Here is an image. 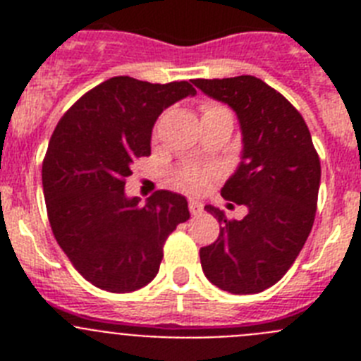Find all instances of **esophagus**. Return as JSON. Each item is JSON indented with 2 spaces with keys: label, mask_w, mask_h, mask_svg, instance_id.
Masks as SVG:
<instances>
[{
  "label": "esophagus",
  "mask_w": 361,
  "mask_h": 361,
  "mask_svg": "<svg viewBox=\"0 0 361 361\" xmlns=\"http://www.w3.org/2000/svg\"><path fill=\"white\" fill-rule=\"evenodd\" d=\"M204 212V206L202 202H199V200H190V213L193 216L200 215V213Z\"/></svg>",
  "instance_id": "obj_1"
}]
</instances>
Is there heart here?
Masks as SVG:
<instances>
[{"instance_id":"1","label":"heart","mask_w":361,"mask_h":361,"mask_svg":"<svg viewBox=\"0 0 361 361\" xmlns=\"http://www.w3.org/2000/svg\"><path fill=\"white\" fill-rule=\"evenodd\" d=\"M216 106L212 108H206V111L209 110H215ZM208 180V173L206 171H200L195 170V168H191V170H184L178 177V184L184 188V190H190V191H197V190H202L204 184Z\"/></svg>"}]
</instances>
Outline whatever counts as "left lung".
Here are the masks:
<instances>
[{"instance_id": "obj_1", "label": "left lung", "mask_w": 361, "mask_h": 361, "mask_svg": "<svg viewBox=\"0 0 361 361\" xmlns=\"http://www.w3.org/2000/svg\"><path fill=\"white\" fill-rule=\"evenodd\" d=\"M193 85L237 114L240 162L222 197L247 208L242 220H228L222 209L204 206L222 228L212 245L200 247L202 271L222 291L260 293L288 273L311 233L320 159L302 116L262 79L238 75Z\"/></svg>"}]
</instances>
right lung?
Listing matches in <instances>:
<instances>
[{"label": "right lung", "instance_id": "1", "mask_svg": "<svg viewBox=\"0 0 361 361\" xmlns=\"http://www.w3.org/2000/svg\"><path fill=\"white\" fill-rule=\"evenodd\" d=\"M197 90L119 75L73 104L50 139L43 193L50 226L73 267L95 288L132 293L159 273L162 245L190 219L186 197L161 190L141 204L124 180L152 152V130L168 106Z\"/></svg>", "mask_w": 361, "mask_h": 361}]
</instances>
